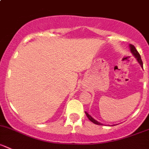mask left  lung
I'll return each mask as SVG.
<instances>
[{"label":"left lung","mask_w":149,"mask_h":149,"mask_svg":"<svg viewBox=\"0 0 149 149\" xmlns=\"http://www.w3.org/2000/svg\"><path fill=\"white\" fill-rule=\"evenodd\" d=\"M130 46L131 52H132V54H133V55L135 56V57H136L137 60H138V63H139L140 65H141V67H143V62H142V60H141V55H140V54H139V53H138V52L137 51V49H135V47H134L133 45H131V44H130ZM85 113H86V116H87V118H88V119H89V120H90L91 122H93L94 124H95V125H102V124L99 123V122H97L96 120H95V119H94L92 117V116H89V115L88 114V113H86V112H85Z\"/></svg>","instance_id":"obj_1"}]
</instances>
